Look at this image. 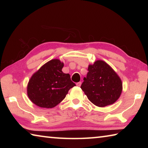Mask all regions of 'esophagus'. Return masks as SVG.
<instances>
[{
  "mask_svg": "<svg viewBox=\"0 0 148 148\" xmlns=\"http://www.w3.org/2000/svg\"><path fill=\"white\" fill-rule=\"evenodd\" d=\"M81 84H82V82H77V83H76V86H78V87H79L80 86H81Z\"/></svg>",
  "mask_w": 148,
  "mask_h": 148,
  "instance_id": "34e87169",
  "label": "esophagus"
}]
</instances>
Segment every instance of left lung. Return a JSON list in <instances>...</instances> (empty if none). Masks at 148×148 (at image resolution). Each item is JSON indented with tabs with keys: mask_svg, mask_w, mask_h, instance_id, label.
Listing matches in <instances>:
<instances>
[{
	"mask_svg": "<svg viewBox=\"0 0 148 148\" xmlns=\"http://www.w3.org/2000/svg\"><path fill=\"white\" fill-rule=\"evenodd\" d=\"M81 89L92 104L104 107L114 104L119 99L122 91V82L106 62L97 61L93 64L89 65Z\"/></svg>",
	"mask_w": 148,
	"mask_h": 148,
	"instance_id": "1",
	"label": "left lung"
}]
</instances>
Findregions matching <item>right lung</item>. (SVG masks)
<instances>
[{
    "instance_id": "1",
    "label": "right lung",
    "mask_w": 148,
    "mask_h": 148,
    "mask_svg": "<svg viewBox=\"0 0 148 148\" xmlns=\"http://www.w3.org/2000/svg\"><path fill=\"white\" fill-rule=\"evenodd\" d=\"M63 66L59 59L51 60L32 75L27 86V95L34 104L41 108H53L76 86L70 74L62 72Z\"/></svg>"
}]
</instances>
